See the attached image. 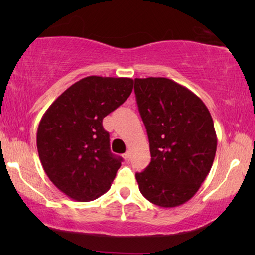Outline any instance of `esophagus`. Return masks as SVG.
<instances>
[{
    "instance_id": "esophagus-1",
    "label": "esophagus",
    "mask_w": 255,
    "mask_h": 255,
    "mask_svg": "<svg viewBox=\"0 0 255 255\" xmlns=\"http://www.w3.org/2000/svg\"><path fill=\"white\" fill-rule=\"evenodd\" d=\"M123 158H124V160H125V162L130 161V153H128V152L125 153V154L123 155Z\"/></svg>"
}]
</instances>
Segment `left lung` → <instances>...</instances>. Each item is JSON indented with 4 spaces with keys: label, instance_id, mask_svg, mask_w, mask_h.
Returning a JSON list of instances; mask_svg holds the SVG:
<instances>
[{
    "label": "left lung",
    "instance_id": "8db88e82",
    "mask_svg": "<svg viewBox=\"0 0 255 255\" xmlns=\"http://www.w3.org/2000/svg\"><path fill=\"white\" fill-rule=\"evenodd\" d=\"M151 162L135 174L146 200L161 208L186 203L210 172L217 149L214 121L200 97L167 78L134 79Z\"/></svg>",
    "mask_w": 255,
    "mask_h": 255
}]
</instances>
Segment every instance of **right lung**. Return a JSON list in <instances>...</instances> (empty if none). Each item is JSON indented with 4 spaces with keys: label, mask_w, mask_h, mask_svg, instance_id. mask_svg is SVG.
<instances>
[{
    "label": "right lung",
    "mask_w": 255,
    "mask_h": 255,
    "mask_svg": "<svg viewBox=\"0 0 255 255\" xmlns=\"http://www.w3.org/2000/svg\"><path fill=\"white\" fill-rule=\"evenodd\" d=\"M133 88L130 78L87 76L48 107L37 130V149L51 182L79 202L110 189L122 158L110 152L102 121L123 104Z\"/></svg>",
    "instance_id": "obj_1"
}]
</instances>
